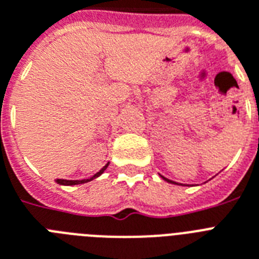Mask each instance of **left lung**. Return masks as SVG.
<instances>
[{"label":"left lung","instance_id":"left-lung-1","mask_svg":"<svg viewBox=\"0 0 259 259\" xmlns=\"http://www.w3.org/2000/svg\"><path fill=\"white\" fill-rule=\"evenodd\" d=\"M161 177H163V176H161ZM163 179H164V180H165V181H168V183H170V184H177V183H175V181L168 180V179H165V177H163ZM180 185H181V184H180Z\"/></svg>","mask_w":259,"mask_h":259}]
</instances>
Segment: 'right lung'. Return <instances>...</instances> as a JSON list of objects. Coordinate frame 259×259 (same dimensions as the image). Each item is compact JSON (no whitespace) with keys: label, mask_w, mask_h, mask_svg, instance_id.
<instances>
[{"label":"right lung","mask_w":259,"mask_h":259,"mask_svg":"<svg viewBox=\"0 0 259 259\" xmlns=\"http://www.w3.org/2000/svg\"><path fill=\"white\" fill-rule=\"evenodd\" d=\"M108 164H110V163H107L106 165H104L103 168H102V169L99 170V172L95 173V175H94L93 177H90V179H84V180H62V179H57V180H55V181H57L58 184H61V185H78V184L89 183V181L94 180V179H96V177H99L100 175H102V173H103L104 170L107 169V166H108Z\"/></svg>","instance_id":"1"}]
</instances>
